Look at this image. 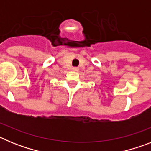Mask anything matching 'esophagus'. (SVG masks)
I'll return each mask as SVG.
<instances>
[{
    "instance_id": "obj_1",
    "label": "esophagus",
    "mask_w": 151,
    "mask_h": 151,
    "mask_svg": "<svg viewBox=\"0 0 151 151\" xmlns=\"http://www.w3.org/2000/svg\"><path fill=\"white\" fill-rule=\"evenodd\" d=\"M73 70V71L75 72H77L78 70V67H73V69H72Z\"/></svg>"
}]
</instances>
